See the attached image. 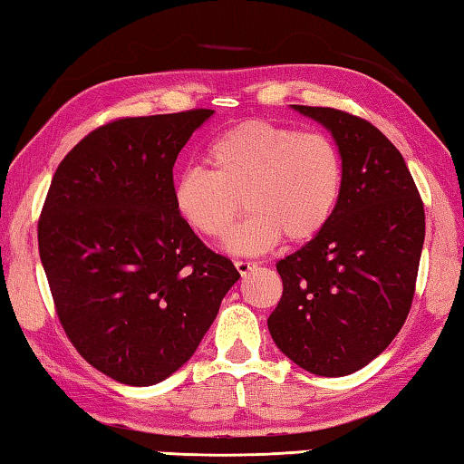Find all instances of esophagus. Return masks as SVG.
<instances>
[{
	"instance_id": "1",
	"label": "esophagus",
	"mask_w": 464,
	"mask_h": 464,
	"mask_svg": "<svg viewBox=\"0 0 464 464\" xmlns=\"http://www.w3.org/2000/svg\"><path fill=\"white\" fill-rule=\"evenodd\" d=\"M234 266H237V271L245 277V275H248L250 271L256 269V263H250V261H237L234 263Z\"/></svg>"
}]
</instances>
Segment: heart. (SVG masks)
<instances>
[{
  "label": "heart",
  "mask_w": 464,
  "mask_h": 464,
  "mask_svg": "<svg viewBox=\"0 0 464 464\" xmlns=\"http://www.w3.org/2000/svg\"><path fill=\"white\" fill-rule=\"evenodd\" d=\"M214 170L189 169L177 179L175 208L195 232L226 238L232 255H265L285 237L314 240L334 218L343 198L344 162L322 132H299L269 120H245L224 130L208 149Z\"/></svg>",
  "instance_id": "1"
}]
</instances>
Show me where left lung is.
Returning a JSON list of instances; mask_svg holds the SVG:
<instances>
[{
	"instance_id": "1",
	"label": "left lung",
	"mask_w": 464,
	"mask_h": 464,
	"mask_svg": "<svg viewBox=\"0 0 464 464\" xmlns=\"http://www.w3.org/2000/svg\"><path fill=\"white\" fill-rule=\"evenodd\" d=\"M334 138L343 198L330 224L277 263L283 295L266 320L279 351L320 377L377 359L408 318L426 216L401 152L367 120L291 105Z\"/></svg>"
}]
</instances>
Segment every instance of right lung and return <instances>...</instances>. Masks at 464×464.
<instances>
[{
  "instance_id": "1",
  "label": "right lung",
  "mask_w": 464,
  "mask_h": 464,
  "mask_svg": "<svg viewBox=\"0 0 464 464\" xmlns=\"http://www.w3.org/2000/svg\"><path fill=\"white\" fill-rule=\"evenodd\" d=\"M214 110L124 118L56 169L38 248L79 354L113 381L160 383L191 359L240 273L175 208L177 154Z\"/></svg>"
}]
</instances>
